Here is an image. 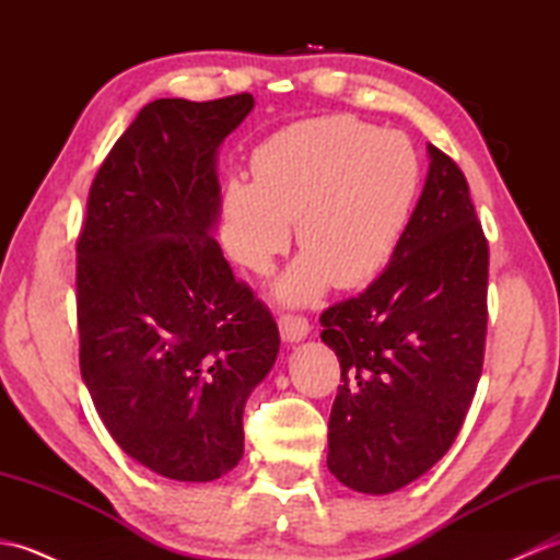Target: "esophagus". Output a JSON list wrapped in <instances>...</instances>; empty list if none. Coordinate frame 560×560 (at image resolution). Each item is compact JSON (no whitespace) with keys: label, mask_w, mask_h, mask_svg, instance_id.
Listing matches in <instances>:
<instances>
[{"label":"esophagus","mask_w":560,"mask_h":560,"mask_svg":"<svg viewBox=\"0 0 560 560\" xmlns=\"http://www.w3.org/2000/svg\"><path fill=\"white\" fill-rule=\"evenodd\" d=\"M279 331H281L283 341L295 343V341H303L307 335H311V325H307L305 317L281 315L279 317Z\"/></svg>","instance_id":"34e87169"}]
</instances>
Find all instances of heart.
Returning <instances> with one entry per match:
<instances>
[{"instance_id": "obj_1", "label": "heart", "mask_w": 560, "mask_h": 560, "mask_svg": "<svg viewBox=\"0 0 560 560\" xmlns=\"http://www.w3.org/2000/svg\"><path fill=\"white\" fill-rule=\"evenodd\" d=\"M253 175L255 183L231 177L223 187L225 249L265 277L295 221L303 253L277 283V299L307 305L331 283L359 289L377 277L407 229L421 168L404 135L327 115L261 141Z\"/></svg>"}]
</instances>
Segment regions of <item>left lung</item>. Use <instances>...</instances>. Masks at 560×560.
<instances>
[{"label": "left lung", "instance_id": "8db88e82", "mask_svg": "<svg viewBox=\"0 0 560 560\" xmlns=\"http://www.w3.org/2000/svg\"><path fill=\"white\" fill-rule=\"evenodd\" d=\"M419 205L385 271L319 317L341 383L327 467L353 491L385 495L455 443L486 347L489 243L467 177L428 144Z\"/></svg>", "mask_w": 560, "mask_h": 560}]
</instances>
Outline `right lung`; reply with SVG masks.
I'll use <instances>...</instances> for the list:
<instances>
[{
    "label": "right lung",
    "instance_id": "add662e5",
    "mask_svg": "<svg viewBox=\"0 0 560 560\" xmlns=\"http://www.w3.org/2000/svg\"><path fill=\"white\" fill-rule=\"evenodd\" d=\"M249 93L159 98L115 141L77 241L79 365L129 457L213 481L243 457V409L279 353L271 313L211 237L217 153Z\"/></svg>",
    "mask_w": 560,
    "mask_h": 560
}]
</instances>
